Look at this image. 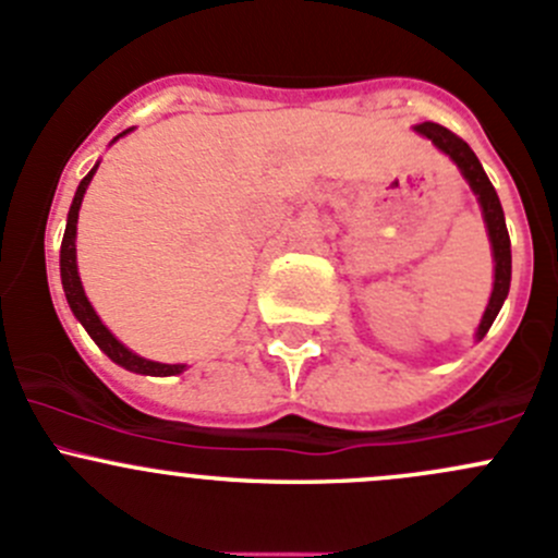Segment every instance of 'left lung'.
Segmentation results:
<instances>
[{
  "label": "left lung",
  "instance_id": "8db88e82",
  "mask_svg": "<svg viewBox=\"0 0 558 558\" xmlns=\"http://www.w3.org/2000/svg\"><path fill=\"white\" fill-rule=\"evenodd\" d=\"M415 132L429 137L442 154L451 156L456 167H459L461 174L466 178V183H470V189L477 194V202H481L483 207V218H486L488 238H492V247H494V291H492V300H488L486 313H483L481 326H477V340H481V337H486V331L492 329L494 318H497L499 307H502L505 296H508L510 291V238H508V227H505L502 205H499L497 191H494L492 180H488L486 172H483L477 156L472 154V148L459 137V134H453L451 129L432 121L418 123Z\"/></svg>",
  "mask_w": 558,
  "mask_h": 558
}]
</instances>
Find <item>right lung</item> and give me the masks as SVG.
I'll return each mask as SVG.
<instances>
[{"instance_id": "add662e5", "label": "right lung", "mask_w": 558, "mask_h": 558, "mask_svg": "<svg viewBox=\"0 0 558 558\" xmlns=\"http://www.w3.org/2000/svg\"><path fill=\"white\" fill-rule=\"evenodd\" d=\"M97 167H94V170L81 180V185H77L75 199H72V207H70V216H66L64 240H61V283H64L66 302H70V307H72V313H75V318L81 320L83 326H86V331H88V335H92V340L97 342V345L102 348V351L116 364H121V367L132 369V373H140V375H180L185 369L183 364L148 362V359L137 356V353H132V351H129V348H123L121 342H118L116 337L110 335V329H107L102 320H99V315L94 313L92 302H88L86 291H83V286H81V275H77V264H75L77 210H81L83 194H86V189H88V183H92V178H94V172H97Z\"/></svg>"}]
</instances>
